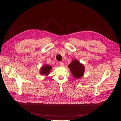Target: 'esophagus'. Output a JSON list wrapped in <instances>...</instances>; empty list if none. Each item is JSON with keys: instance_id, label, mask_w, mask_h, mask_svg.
I'll return each instance as SVG.
<instances>
[{"instance_id": "1", "label": "esophagus", "mask_w": 121, "mask_h": 121, "mask_svg": "<svg viewBox=\"0 0 121 121\" xmlns=\"http://www.w3.org/2000/svg\"><path fill=\"white\" fill-rule=\"evenodd\" d=\"M60 66H63V65H64V64L62 61H60Z\"/></svg>"}]
</instances>
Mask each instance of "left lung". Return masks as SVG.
Masks as SVG:
<instances>
[{
  "instance_id": "1",
  "label": "left lung",
  "mask_w": 121,
  "mask_h": 121,
  "mask_svg": "<svg viewBox=\"0 0 121 121\" xmlns=\"http://www.w3.org/2000/svg\"><path fill=\"white\" fill-rule=\"evenodd\" d=\"M68 67L70 69V71L75 78L79 79L84 75L85 69L84 65L80 63L78 60H74L68 65Z\"/></svg>"
}]
</instances>
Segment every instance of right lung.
<instances>
[{
  "label": "right lung",
  "mask_w": 121,
  "mask_h": 121,
  "mask_svg": "<svg viewBox=\"0 0 121 121\" xmlns=\"http://www.w3.org/2000/svg\"><path fill=\"white\" fill-rule=\"evenodd\" d=\"M52 66H49L48 65H45L44 66L42 67L41 71H40V74L41 75H48L52 69Z\"/></svg>",
  "instance_id": "right-lung-1"
}]
</instances>
